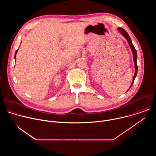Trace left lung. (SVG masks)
<instances>
[{"instance_id":"obj_1","label":"left lung","mask_w":156,"mask_h":156,"mask_svg":"<svg viewBox=\"0 0 156 156\" xmlns=\"http://www.w3.org/2000/svg\"><path fill=\"white\" fill-rule=\"evenodd\" d=\"M118 30L119 31V32L123 36V37L127 40L128 42V44L129 46L131 48V50L132 51V53H133V61H134V63H135V75H134V76H133V81H132V83H131V84L129 87V88L128 89V90L130 89V87H131V86L133 85V83H134V81H135V79L136 76V75H137V72H138V65H137V62H136V60H137V52H136V50L135 49L134 46H133V44L131 42V38L129 37V36L128 35V34L127 33V32L126 31H125L123 28H118Z\"/></svg>"}]
</instances>
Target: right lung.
Here are the masks:
<instances>
[{
    "instance_id": "obj_1",
    "label": "right lung",
    "mask_w": 156,
    "mask_h": 156,
    "mask_svg": "<svg viewBox=\"0 0 156 156\" xmlns=\"http://www.w3.org/2000/svg\"><path fill=\"white\" fill-rule=\"evenodd\" d=\"M18 49L16 51V52H15V59L16 60V53H17V52H18Z\"/></svg>"
}]
</instances>
